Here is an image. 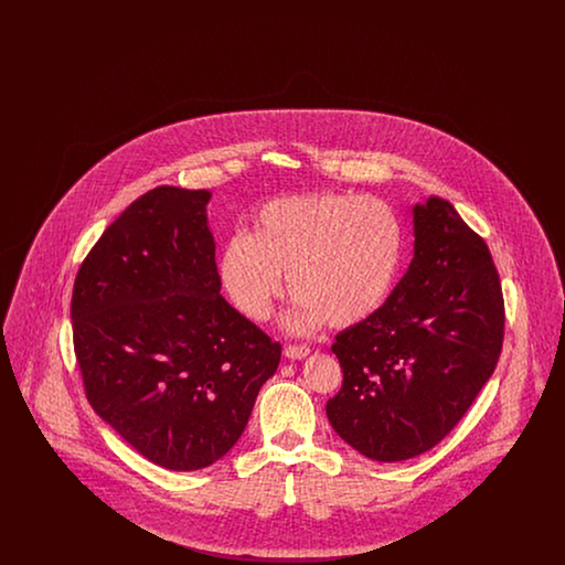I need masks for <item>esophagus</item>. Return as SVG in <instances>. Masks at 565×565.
I'll list each match as a JSON object with an SVG mask.
<instances>
[{
    "mask_svg": "<svg viewBox=\"0 0 565 565\" xmlns=\"http://www.w3.org/2000/svg\"><path fill=\"white\" fill-rule=\"evenodd\" d=\"M284 353H286V358H290V360H305V358L311 353V350H309L307 345H288V348L284 350Z\"/></svg>",
    "mask_w": 565,
    "mask_h": 565,
    "instance_id": "esophagus-1",
    "label": "esophagus"
}]
</instances>
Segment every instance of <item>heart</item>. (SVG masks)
Returning <instances> with one entry per match:
<instances>
[{"label": "heart", "mask_w": 565, "mask_h": 565, "mask_svg": "<svg viewBox=\"0 0 565 565\" xmlns=\"http://www.w3.org/2000/svg\"><path fill=\"white\" fill-rule=\"evenodd\" d=\"M404 258L403 220L381 199L316 192L275 199L249 233L222 243L217 279L245 320L265 323L286 292L288 330L307 334L323 322L351 328L373 320L396 288Z\"/></svg>", "instance_id": "heart-1"}]
</instances>
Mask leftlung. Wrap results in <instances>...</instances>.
<instances>
[{
  "label": "left lung",
  "instance_id": "obj_1",
  "mask_svg": "<svg viewBox=\"0 0 565 565\" xmlns=\"http://www.w3.org/2000/svg\"><path fill=\"white\" fill-rule=\"evenodd\" d=\"M413 260L387 305L337 334L341 392L326 404L334 431L362 456L403 461L438 445L493 375L504 298L487 243L456 207H413Z\"/></svg>",
  "mask_w": 565,
  "mask_h": 565
}]
</instances>
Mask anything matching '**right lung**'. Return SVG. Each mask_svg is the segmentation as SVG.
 I'll return each instance as SVG.
<instances>
[{
	"instance_id": "right-lung-1",
	"label": "right lung",
	"mask_w": 565,
	"mask_h": 565,
	"mask_svg": "<svg viewBox=\"0 0 565 565\" xmlns=\"http://www.w3.org/2000/svg\"><path fill=\"white\" fill-rule=\"evenodd\" d=\"M210 199L141 194L88 252L72 296L88 403L137 454L180 472L233 449L281 358L220 296Z\"/></svg>"
}]
</instances>
